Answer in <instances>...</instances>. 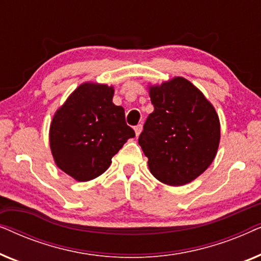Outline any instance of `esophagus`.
<instances>
[{
  "mask_svg": "<svg viewBox=\"0 0 261 261\" xmlns=\"http://www.w3.org/2000/svg\"><path fill=\"white\" fill-rule=\"evenodd\" d=\"M134 130H135V134H137V137H139L142 130V124H138V126H135Z\"/></svg>",
  "mask_w": 261,
  "mask_h": 261,
  "instance_id": "obj_1",
  "label": "esophagus"
}]
</instances>
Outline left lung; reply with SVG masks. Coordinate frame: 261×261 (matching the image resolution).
I'll return each mask as SVG.
<instances>
[{
  "instance_id": "1",
  "label": "left lung",
  "mask_w": 261,
  "mask_h": 261,
  "mask_svg": "<svg viewBox=\"0 0 261 261\" xmlns=\"http://www.w3.org/2000/svg\"><path fill=\"white\" fill-rule=\"evenodd\" d=\"M154 110L139 137L156 179L180 187L208 169L220 144V120L212 103L183 77L149 87Z\"/></svg>"
}]
</instances>
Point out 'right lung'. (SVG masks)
Here are the masks:
<instances>
[{
	"label": "right lung",
	"mask_w": 261,
	"mask_h": 261,
	"mask_svg": "<svg viewBox=\"0 0 261 261\" xmlns=\"http://www.w3.org/2000/svg\"><path fill=\"white\" fill-rule=\"evenodd\" d=\"M114 89L84 83L57 110L49 127V146L57 166L78 181L101 176L112 158L135 133L124 109L113 103Z\"/></svg>",
	"instance_id": "right-lung-1"
}]
</instances>
